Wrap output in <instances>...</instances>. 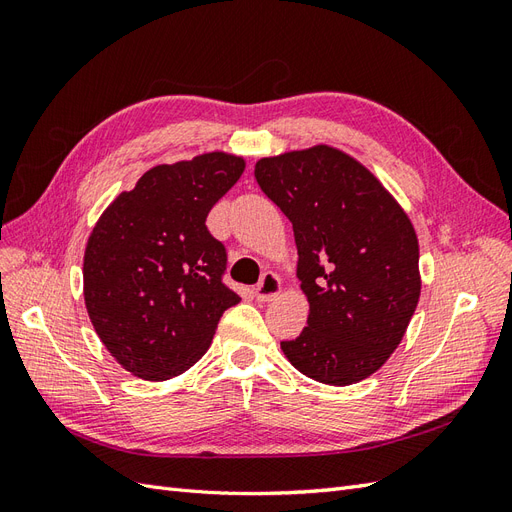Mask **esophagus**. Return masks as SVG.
<instances>
[{"label":"esophagus","instance_id":"1","mask_svg":"<svg viewBox=\"0 0 512 512\" xmlns=\"http://www.w3.org/2000/svg\"><path fill=\"white\" fill-rule=\"evenodd\" d=\"M282 292V282H280V277H277L273 271H267L265 275H262V280L256 284V288H254V297L258 299V301H271V299H275L277 294Z\"/></svg>","mask_w":512,"mask_h":512}]
</instances>
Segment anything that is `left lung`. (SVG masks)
<instances>
[{"label": "left lung", "instance_id": "obj_1", "mask_svg": "<svg viewBox=\"0 0 512 512\" xmlns=\"http://www.w3.org/2000/svg\"><path fill=\"white\" fill-rule=\"evenodd\" d=\"M292 222L307 327L286 359L322 384L369 378L395 352L421 297L418 239L389 190L348 153L316 145L256 162Z\"/></svg>", "mask_w": 512, "mask_h": 512}]
</instances>
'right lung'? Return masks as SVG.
I'll use <instances>...</instances> for the list:
<instances>
[{
  "mask_svg": "<svg viewBox=\"0 0 512 512\" xmlns=\"http://www.w3.org/2000/svg\"><path fill=\"white\" fill-rule=\"evenodd\" d=\"M245 160L211 151L149 168L91 230L83 294L106 350L130 374L168 380L209 346L228 307L226 250L207 230L211 207L239 181Z\"/></svg>",
  "mask_w": 512,
  "mask_h": 512,
  "instance_id": "add662e5",
  "label": "right lung"
}]
</instances>
